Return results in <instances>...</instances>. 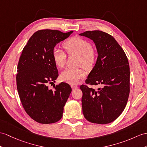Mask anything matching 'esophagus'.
Returning a JSON list of instances; mask_svg holds the SVG:
<instances>
[{"mask_svg":"<svg viewBox=\"0 0 147 147\" xmlns=\"http://www.w3.org/2000/svg\"><path fill=\"white\" fill-rule=\"evenodd\" d=\"M71 88L73 89V90H74V89L77 88L78 87L77 85H71Z\"/></svg>","mask_w":147,"mask_h":147,"instance_id":"esophagus-1","label":"esophagus"}]
</instances>
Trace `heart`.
Wrapping results in <instances>:
<instances>
[{"mask_svg":"<svg viewBox=\"0 0 147 147\" xmlns=\"http://www.w3.org/2000/svg\"><path fill=\"white\" fill-rule=\"evenodd\" d=\"M64 48L69 54L77 55L78 65L83 66L86 69H90L96 60V53L92 48L90 43L85 39L78 37H71L63 44ZM53 61L55 65L62 68L66 62V55L62 50L55 48L52 52ZM85 76V71L82 67L76 69L67 68L60 74V78L68 84H77Z\"/></svg>","mask_w":147,"mask_h":147,"instance_id":"heart-1","label":"heart"}]
</instances>
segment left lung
Here are the masks:
<instances>
[{
  "label": "left lung",
  "mask_w": 147,
  "mask_h": 147,
  "mask_svg": "<svg viewBox=\"0 0 147 147\" xmlns=\"http://www.w3.org/2000/svg\"><path fill=\"white\" fill-rule=\"evenodd\" d=\"M92 40L98 53L94 67L85 82L100 85L95 90L81 85L82 111L90 122H112L123 112L130 93V67L123 50L112 35L100 30L79 34Z\"/></svg>",
  "instance_id": "obj_1"
}]
</instances>
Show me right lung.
<instances>
[{
	"label": "right lung",
	"instance_id": "add662e5",
	"mask_svg": "<svg viewBox=\"0 0 147 147\" xmlns=\"http://www.w3.org/2000/svg\"><path fill=\"white\" fill-rule=\"evenodd\" d=\"M72 32L38 30L29 38L20 55L16 77L17 90L27 113L40 123H55L63 116V107L71 92L70 86L62 82L52 90L48 84L55 82L59 76L53 59V49Z\"/></svg>",
	"mask_w": 147,
	"mask_h": 147
}]
</instances>
